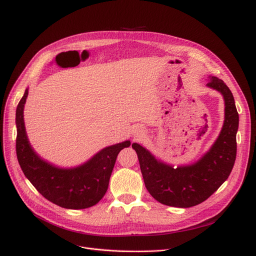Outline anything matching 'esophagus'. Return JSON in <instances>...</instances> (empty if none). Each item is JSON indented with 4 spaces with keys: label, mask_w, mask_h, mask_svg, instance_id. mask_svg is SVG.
Listing matches in <instances>:
<instances>
[{
    "label": "esophagus",
    "mask_w": 256,
    "mask_h": 256,
    "mask_svg": "<svg viewBox=\"0 0 256 256\" xmlns=\"http://www.w3.org/2000/svg\"><path fill=\"white\" fill-rule=\"evenodd\" d=\"M143 135H144V130H143L138 128V130H135V137H142Z\"/></svg>",
    "instance_id": "1"
}]
</instances>
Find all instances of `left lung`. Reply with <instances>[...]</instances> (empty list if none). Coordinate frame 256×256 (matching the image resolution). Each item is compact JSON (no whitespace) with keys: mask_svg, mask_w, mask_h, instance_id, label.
<instances>
[{"mask_svg":"<svg viewBox=\"0 0 256 256\" xmlns=\"http://www.w3.org/2000/svg\"><path fill=\"white\" fill-rule=\"evenodd\" d=\"M206 86L222 94L225 116L217 140L197 162L174 168L139 143L132 145L137 152L147 191L165 206L184 208L204 202L219 189L234 168L238 128L234 98L230 88L216 76H208Z\"/></svg>","mask_w":256,"mask_h":256,"instance_id":"1","label":"left lung"}]
</instances>
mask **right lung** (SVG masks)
<instances>
[{
  "label": "right lung",
  "mask_w": 256,
  "mask_h": 256,
  "mask_svg": "<svg viewBox=\"0 0 256 256\" xmlns=\"http://www.w3.org/2000/svg\"><path fill=\"white\" fill-rule=\"evenodd\" d=\"M28 88L16 108V156L20 166L36 190L61 208L82 210L96 206L104 196L121 150L130 145L126 140L108 146L86 163L74 168H60L40 158L32 148L24 128V108Z\"/></svg>",
  "instance_id": "add662e5"
}]
</instances>
